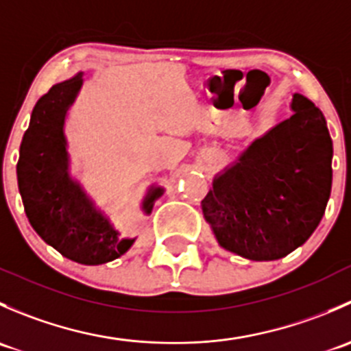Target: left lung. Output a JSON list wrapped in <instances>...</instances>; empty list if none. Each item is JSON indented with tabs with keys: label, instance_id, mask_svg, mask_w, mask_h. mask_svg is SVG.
I'll list each match as a JSON object with an SVG mask.
<instances>
[{
	"label": "left lung",
	"instance_id": "left-lung-1",
	"mask_svg": "<svg viewBox=\"0 0 351 351\" xmlns=\"http://www.w3.org/2000/svg\"><path fill=\"white\" fill-rule=\"evenodd\" d=\"M293 115L256 139L204 198L219 244L278 260L309 239L331 193L332 143L323 112L295 93Z\"/></svg>",
	"mask_w": 351,
	"mask_h": 351
}]
</instances>
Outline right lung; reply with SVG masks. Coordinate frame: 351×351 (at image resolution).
<instances>
[{"mask_svg":"<svg viewBox=\"0 0 351 351\" xmlns=\"http://www.w3.org/2000/svg\"><path fill=\"white\" fill-rule=\"evenodd\" d=\"M81 76L54 84L38 98L20 146L16 175L25 212L37 234L76 263L101 265L125 253L134 239H119V232L67 176L62 120L83 83ZM159 195L158 189L144 202L146 212Z\"/></svg>","mask_w":351,"mask_h":351,"instance_id":"right-lung-1","label":"right lung"}]
</instances>
